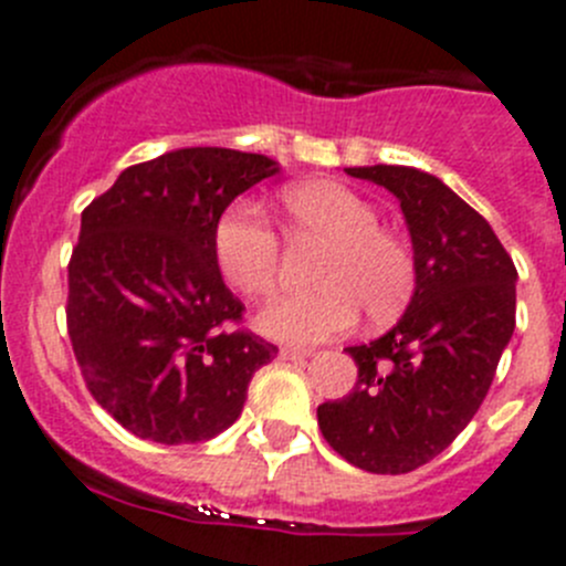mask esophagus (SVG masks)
Wrapping results in <instances>:
<instances>
[{"mask_svg":"<svg viewBox=\"0 0 566 566\" xmlns=\"http://www.w3.org/2000/svg\"><path fill=\"white\" fill-rule=\"evenodd\" d=\"M310 355H313L310 348H298V346H282V348H279V357H282V360H307Z\"/></svg>","mask_w":566,"mask_h":566,"instance_id":"34e87169","label":"esophagus"}]
</instances>
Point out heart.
I'll list each match as a JSON object with an SVG mask.
<instances>
[{
    "label": "heart",
    "instance_id": "b5f03b06",
    "mask_svg": "<svg viewBox=\"0 0 566 566\" xmlns=\"http://www.w3.org/2000/svg\"><path fill=\"white\" fill-rule=\"evenodd\" d=\"M290 234L329 248L321 262V293H282L259 310L262 335L284 343H321L343 335L366 310L374 324L396 318L413 295L408 245L379 229L368 200L332 181L295 184L282 195ZM214 259L226 282L259 298L273 290L282 242L256 206H231L214 226Z\"/></svg>",
    "mask_w": 566,
    "mask_h": 566
}]
</instances>
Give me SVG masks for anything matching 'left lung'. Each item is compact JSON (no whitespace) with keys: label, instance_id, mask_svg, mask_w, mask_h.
Instances as JSON below:
<instances>
[{"label":"left lung","instance_id":"8db88e82","mask_svg":"<svg viewBox=\"0 0 566 566\" xmlns=\"http://www.w3.org/2000/svg\"><path fill=\"white\" fill-rule=\"evenodd\" d=\"M385 187L413 242L416 287L382 337L346 352L352 394L318 405L337 455L374 474L424 467L472 421L516 324V268L478 211L416 167H346Z\"/></svg>","mask_w":566,"mask_h":566}]
</instances>
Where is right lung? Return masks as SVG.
I'll return each mask as SVG.
<instances>
[{
	"label": "right lung",
	"mask_w": 566,
	"mask_h": 566,
	"mask_svg": "<svg viewBox=\"0 0 566 566\" xmlns=\"http://www.w3.org/2000/svg\"><path fill=\"white\" fill-rule=\"evenodd\" d=\"M282 170L262 153L181 147L119 172L81 218L66 324L86 388L134 436L198 443L242 413L279 348L226 332L242 304L214 259L231 200Z\"/></svg>",
	"instance_id": "obj_1"
}]
</instances>
